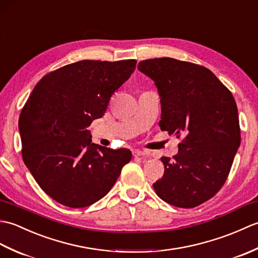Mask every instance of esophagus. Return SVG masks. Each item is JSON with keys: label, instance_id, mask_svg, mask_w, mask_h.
Wrapping results in <instances>:
<instances>
[{"label": "esophagus", "instance_id": "1", "mask_svg": "<svg viewBox=\"0 0 258 258\" xmlns=\"http://www.w3.org/2000/svg\"><path fill=\"white\" fill-rule=\"evenodd\" d=\"M133 155H134L135 157H138V156H145V155H147V151H143V150H134V151H133Z\"/></svg>", "mask_w": 258, "mask_h": 258}]
</instances>
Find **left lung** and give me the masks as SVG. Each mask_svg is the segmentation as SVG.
Returning a JSON list of instances; mask_svg holds the SVG:
<instances>
[{
  "label": "left lung",
  "instance_id": "obj_1",
  "mask_svg": "<svg viewBox=\"0 0 258 258\" xmlns=\"http://www.w3.org/2000/svg\"><path fill=\"white\" fill-rule=\"evenodd\" d=\"M138 69L157 87L161 130L185 136L174 160L161 158L164 175L153 187L173 206H199L221 189L231 171L240 144L236 103L201 65L160 57L141 61Z\"/></svg>",
  "mask_w": 258,
  "mask_h": 258
}]
</instances>
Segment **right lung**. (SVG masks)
<instances>
[{
	"label": "right lung",
	"instance_id": "obj_1",
	"mask_svg": "<svg viewBox=\"0 0 258 258\" xmlns=\"http://www.w3.org/2000/svg\"><path fill=\"white\" fill-rule=\"evenodd\" d=\"M135 67V59H83L45 75L27 98L19 119L22 156L40 187L59 204H94L132 158L130 150L92 143L87 127L105 114Z\"/></svg>",
	"mask_w": 258,
	"mask_h": 258
}]
</instances>
